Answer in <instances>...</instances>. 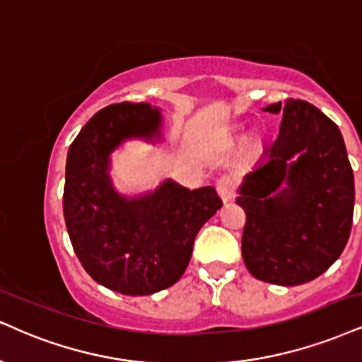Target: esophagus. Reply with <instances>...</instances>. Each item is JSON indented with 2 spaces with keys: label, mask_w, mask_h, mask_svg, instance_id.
<instances>
[{
  "label": "esophagus",
  "mask_w": 362,
  "mask_h": 362,
  "mask_svg": "<svg viewBox=\"0 0 362 362\" xmlns=\"http://www.w3.org/2000/svg\"><path fill=\"white\" fill-rule=\"evenodd\" d=\"M216 191L218 194L221 196L223 202H230V199H233L235 196V180L228 174H225V176H221L220 180L216 181Z\"/></svg>",
  "instance_id": "1"
}]
</instances>
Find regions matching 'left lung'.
I'll return each mask as SVG.
<instances>
[{
  "label": "left lung",
  "instance_id": "left-lung-1",
  "mask_svg": "<svg viewBox=\"0 0 362 362\" xmlns=\"http://www.w3.org/2000/svg\"><path fill=\"white\" fill-rule=\"evenodd\" d=\"M263 110L282 122L236 198L247 215L242 255L255 279L290 287L317 279L344 250L354 174L341 131L317 107L288 99Z\"/></svg>",
  "mask_w": 362,
  "mask_h": 362
}]
</instances>
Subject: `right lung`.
Instances as JSON below:
<instances>
[{"mask_svg": "<svg viewBox=\"0 0 362 362\" xmlns=\"http://www.w3.org/2000/svg\"><path fill=\"white\" fill-rule=\"evenodd\" d=\"M160 115L146 102L107 105L83 126L66 156L64 216L75 255L97 284L149 296L171 287L188 267L199 228L221 208L213 186L189 191L166 180L127 199L107 174L124 139L159 137Z\"/></svg>", "mask_w": 362, "mask_h": 362, "instance_id": "add662e5", "label": "right lung"}]
</instances>
